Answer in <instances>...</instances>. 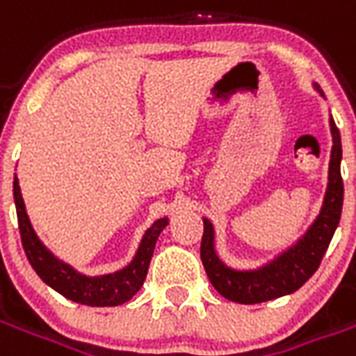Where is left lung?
<instances>
[{
	"label": "left lung",
	"instance_id": "1",
	"mask_svg": "<svg viewBox=\"0 0 356 356\" xmlns=\"http://www.w3.org/2000/svg\"><path fill=\"white\" fill-rule=\"evenodd\" d=\"M313 89L326 99L318 83L313 81ZM330 133H332V152H330L328 185L322 198L318 216L307 231L290 246L278 252L259 267L236 268L227 265L219 257L216 248V227L208 217L204 219V236H202L200 257L208 273L209 282L213 284L223 298L254 305L270 299L282 298L299 290L314 275L322 257L330 246V240L336 232L343 208V181H341V137L336 122L330 114Z\"/></svg>",
	"mask_w": 356,
	"mask_h": 356
}]
</instances>
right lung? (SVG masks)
Masks as SVG:
<instances>
[{"instance_id": "1", "label": "right lung", "mask_w": 356, "mask_h": 356, "mask_svg": "<svg viewBox=\"0 0 356 356\" xmlns=\"http://www.w3.org/2000/svg\"><path fill=\"white\" fill-rule=\"evenodd\" d=\"M13 196H15L17 217H19L20 238H22V246H24L32 268L43 282L58 291L60 296L89 307H118L129 301L140 290V286L147 278L152 254H154L156 240L170 223V217L156 219L154 223L145 231L133 259L124 268L106 273V275L91 276L80 273L70 263L63 261L38 236L26 213L17 173H15V181H13Z\"/></svg>"}]
</instances>
